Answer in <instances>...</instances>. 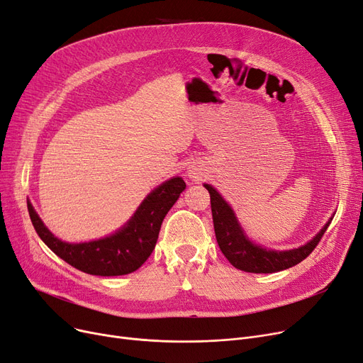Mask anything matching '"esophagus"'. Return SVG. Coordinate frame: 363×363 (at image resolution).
<instances>
[{
  "label": "esophagus",
  "instance_id": "esophagus-1",
  "mask_svg": "<svg viewBox=\"0 0 363 363\" xmlns=\"http://www.w3.org/2000/svg\"><path fill=\"white\" fill-rule=\"evenodd\" d=\"M190 177H191V178H197V173H194V172H190Z\"/></svg>",
  "mask_w": 363,
  "mask_h": 363
}]
</instances>
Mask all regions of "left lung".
Returning a JSON list of instances; mask_svg holds the SVG:
<instances>
[{"mask_svg":"<svg viewBox=\"0 0 363 363\" xmlns=\"http://www.w3.org/2000/svg\"><path fill=\"white\" fill-rule=\"evenodd\" d=\"M204 188L211 194V208L213 218V228L216 242L220 252L234 265L235 269L247 273H276L286 270L289 267L306 259L314 250L328 230L330 218L325 227L313 238L308 243L291 250H272L252 243L245 231L242 230L238 218L234 215L230 204L220 197V194L209 184H204Z\"/></svg>","mask_w":363,"mask_h":363,"instance_id":"1","label":"left lung"}]
</instances>
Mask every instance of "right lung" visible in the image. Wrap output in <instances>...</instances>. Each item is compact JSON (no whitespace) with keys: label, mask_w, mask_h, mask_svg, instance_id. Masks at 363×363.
I'll list each match as a JSON object with an SVG mask.
<instances>
[{"label":"right lung","mask_w":363,"mask_h":363,"mask_svg":"<svg viewBox=\"0 0 363 363\" xmlns=\"http://www.w3.org/2000/svg\"><path fill=\"white\" fill-rule=\"evenodd\" d=\"M185 186L178 177L163 182L145 197L123 228L86 243H67L55 238L29 200L28 212L40 239L77 270L93 276H123L136 272L152 254L163 219Z\"/></svg>","instance_id":"add662e5"}]
</instances>
